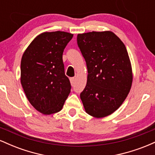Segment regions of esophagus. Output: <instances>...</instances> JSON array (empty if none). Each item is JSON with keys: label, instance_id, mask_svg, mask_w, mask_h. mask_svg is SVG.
<instances>
[{"label": "esophagus", "instance_id": "34e87169", "mask_svg": "<svg viewBox=\"0 0 155 155\" xmlns=\"http://www.w3.org/2000/svg\"><path fill=\"white\" fill-rule=\"evenodd\" d=\"M70 81H71V85L73 86V85L74 84V83H75V78H74V77L71 78Z\"/></svg>", "mask_w": 155, "mask_h": 155}]
</instances>
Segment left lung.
<instances>
[{"mask_svg":"<svg viewBox=\"0 0 155 155\" xmlns=\"http://www.w3.org/2000/svg\"><path fill=\"white\" fill-rule=\"evenodd\" d=\"M77 44L87 68V81L80 94L85 111L95 118L111 114L127 97L133 71L127 49L110 31L79 33Z\"/></svg>","mask_w":155,"mask_h":155,"instance_id":"left-lung-1","label":"left lung"}]
</instances>
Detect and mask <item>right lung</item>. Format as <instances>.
Listing matches in <instances>:
<instances>
[{"mask_svg":"<svg viewBox=\"0 0 155 155\" xmlns=\"http://www.w3.org/2000/svg\"><path fill=\"white\" fill-rule=\"evenodd\" d=\"M74 34L44 32L32 41L21 60L20 81L32 106L44 115L59 112L71 92L63 53Z\"/></svg>","mask_w":155,"mask_h":155,"instance_id":"1","label":"right lung"}]
</instances>
